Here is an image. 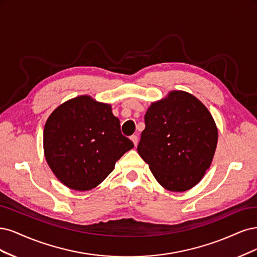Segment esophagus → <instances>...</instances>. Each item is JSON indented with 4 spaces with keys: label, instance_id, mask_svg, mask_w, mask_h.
Instances as JSON below:
<instances>
[{
    "label": "esophagus",
    "instance_id": "1",
    "mask_svg": "<svg viewBox=\"0 0 257 257\" xmlns=\"http://www.w3.org/2000/svg\"><path fill=\"white\" fill-rule=\"evenodd\" d=\"M130 139H131L132 142H134L135 146H137V145H138V141H139L138 136H137V135H134V136H131V137H130Z\"/></svg>",
    "mask_w": 257,
    "mask_h": 257
}]
</instances>
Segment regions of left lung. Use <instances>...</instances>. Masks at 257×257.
Segmentation results:
<instances>
[{"instance_id": "1", "label": "left lung", "mask_w": 257, "mask_h": 257, "mask_svg": "<svg viewBox=\"0 0 257 257\" xmlns=\"http://www.w3.org/2000/svg\"><path fill=\"white\" fill-rule=\"evenodd\" d=\"M138 153L157 181L167 190L191 189L208 170L218 142V129L197 98L174 90L153 103L145 114Z\"/></svg>"}]
</instances>
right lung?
<instances>
[{
    "mask_svg": "<svg viewBox=\"0 0 257 257\" xmlns=\"http://www.w3.org/2000/svg\"><path fill=\"white\" fill-rule=\"evenodd\" d=\"M134 143L121 134L111 105L80 96L61 104L44 130L46 160L70 189L86 191L102 183Z\"/></svg>",
    "mask_w": 257,
    "mask_h": 257,
    "instance_id": "add662e5",
    "label": "right lung"
}]
</instances>
